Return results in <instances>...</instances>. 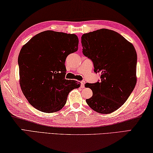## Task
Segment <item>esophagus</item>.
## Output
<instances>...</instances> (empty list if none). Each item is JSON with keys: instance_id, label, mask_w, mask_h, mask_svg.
I'll return each instance as SVG.
<instances>
[{"instance_id": "34e87169", "label": "esophagus", "mask_w": 153, "mask_h": 153, "mask_svg": "<svg viewBox=\"0 0 153 153\" xmlns=\"http://www.w3.org/2000/svg\"><path fill=\"white\" fill-rule=\"evenodd\" d=\"M81 87H82V88H84V87H85V82L84 81H81Z\"/></svg>"}]
</instances>
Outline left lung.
Masks as SVG:
<instances>
[{
    "label": "left lung",
    "instance_id": "8db88e82",
    "mask_svg": "<svg viewBox=\"0 0 153 153\" xmlns=\"http://www.w3.org/2000/svg\"><path fill=\"white\" fill-rule=\"evenodd\" d=\"M81 44L83 54L93 61L95 72L101 73L100 82L85 85L93 91L87 103L97 113L110 114L126 101L136 86L135 48L121 35L108 29L83 34Z\"/></svg>",
    "mask_w": 153,
    "mask_h": 153
}]
</instances>
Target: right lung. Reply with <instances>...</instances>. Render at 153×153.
<instances>
[{
  "instance_id": "right-lung-1",
  "label": "right lung",
  "mask_w": 153,
  "mask_h": 153,
  "mask_svg": "<svg viewBox=\"0 0 153 153\" xmlns=\"http://www.w3.org/2000/svg\"><path fill=\"white\" fill-rule=\"evenodd\" d=\"M75 34L48 30L32 37L18 58L19 84L23 95L39 111L53 113L63 108L68 93L81 82L64 79L65 60L78 50Z\"/></svg>"
}]
</instances>
